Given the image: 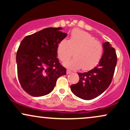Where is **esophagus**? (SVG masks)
Returning a JSON list of instances; mask_svg holds the SVG:
<instances>
[{"mask_svg":"<svg viewBox=\"0 0 130 130\" xmlns=\"http://www.w3.org/2000/svg\"><path fill=\"white\" fill-rule=\"evenodd\" d=\"M70 73H71V71L69 70H67V74H69Z\"/></svg>","mask_w":130,"mask_h":130,"instance_id":"esophagus-1","label":"esophagus"}]
</instances>
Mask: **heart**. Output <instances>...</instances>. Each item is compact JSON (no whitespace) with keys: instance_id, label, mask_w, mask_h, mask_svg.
Listing matches in <instances>:
<instances>
[{"instance_id":"heart-1","label":"heart","mask_w":130,"mask_h":130,"mask_svg":"<svg viewBox=\"0 0 130 130\" xmlns=\"http://www.w3.org/2000/svg\"><path fill=\"white\" fill-rule=\"evenodd\" d=\"M57 53L62 62L69 60L73 53V59L64 63V66L68 68L77 70L83 68L84 70H89L100 62L103 47L99 41L95 40L87 32L74 29L71 32L69 40L63 39L59 42Z\"/></svg>"}]
</instances>
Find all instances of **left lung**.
Masks as SVG:
<instances>
[{"label": "left lung", "mask_w": 130, "mask_h": 130, "mask_svg": "<svg viewBox=\"0 0 130 130\" xmlns=\"http://www.w3.org/2000/svg\"><path fill=\"white\" fill-rule=\"evenodd\" d=\"M103 54L97 66L87 72L78 73L79 80L70 86L77 97L90 100L97 97L111 84L117 64L116 50L109 42L103 44Z\"/></svg>", "instance_id": "8db88e82"}]
</instances>
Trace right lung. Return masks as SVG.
Wrapping results in <instances>:
<instances>
[{
  "mask_svg": "<svg viewBox=\"0 0 130 130\" xmlns=\"http://www.w3.org/2000/svg\"><path fill=\"white\" fill-rule=\"evenodd\" d=\"M61 27H49L22 40L16 53L18 76L22 89L33 96L47 95L53 90L57 79L66 74L60 65L57 48L67 37Z\"/></svg>",
  "mask_w": 130,
  "mask_h": 130,
  "instance_id": "add662e5",
  "label": "right lung"
}]
</instances>
